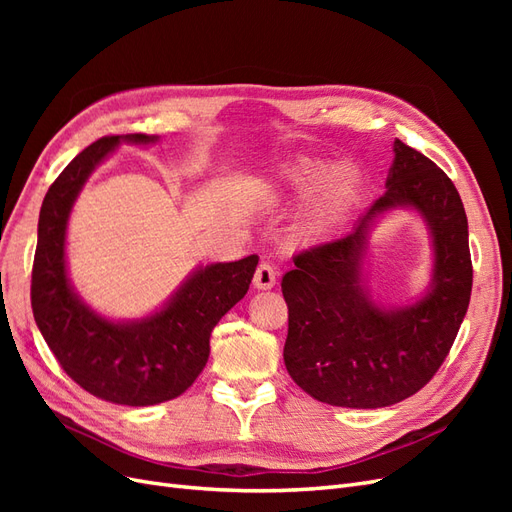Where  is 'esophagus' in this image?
<instances>
[{
    "mask_svg": "<svg viewBox=\"0 0 512 512\" xmlns=\"http://www.w3.org/2000/svg\"><path fill=\"white\" fill-rule=\"evenodd\" d=\"M275 280H277L275 269L269 265V262H260L256 273H254V288L271 290L275 286Z\"/></svg>",
    "mask_w": 512,
    "mask_h": 512,
    "instance_id": "esophagus-1",
    "label": "esophagus"
}]
</instances>
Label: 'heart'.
Returning <instances> with one entry per match:
<instances>
[{"label":"heart","mask_w":512,"mask_h":512,"mask_svg":"<svg viewBox=\"0 0 512 512\" xmlns=\"http://www.w3.org/2000/svg\"><path fill=\"white\" fill-rule=\"evenodd\" d=\"M361 188L363 177L354 168L335 170L324 164H299L269 185L267 200L275 207L316 200L297 232L299 241L316 245L344 224L361 196Z\"/></svg>","instance_id":"obj_1"}]
</instances>
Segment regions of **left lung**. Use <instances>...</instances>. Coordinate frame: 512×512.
<instances>
[{
    "mask_svg": "<svg viewBox=\"0 0 512 512\" xmlns=\"http://www.w3.org/2000/svg\"><path fill=\"white\" fill-rule=\"evenodd\" d=\"M386 192L348 237L294 256L282 277L288 305L284 363L322 404L384 408L421 391L444 363L472 292L468 218L453 181L395 138ZM395 208L422 215L432 239V277L416 302L384 308L366 288L368 237Z\"/></svg>",
    "mask_w": 512,
    "mask_h": 512,
    "instance_id": "left-lung-1",
    "label": "left lung"
}]
</instances>
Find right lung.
Segmentation results:
<instances>
[{"label":"right lung","mask_w":512,"mask_h":512,"mask_svg":"<svg viewBox=\"0 0 512 512\" xmlns=\"http://www.w3.org/2000/svg\"><path fill=\"white\" fill-rule=\"evenodd\" d=\"M121 143L153 145L158 136L100 138L46 192L38 220L32 309L55 359L87 393L121 406H156L188 391L203 371L211 331L245 297L258 256L196 267L160 309L143 318L115 320L89 307L68 275V220L85 181Z\"/></svg>","instance_id":"add662e5"}]
</instances>
